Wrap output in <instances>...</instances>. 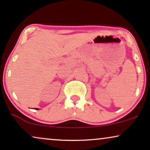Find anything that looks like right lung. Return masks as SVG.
<instances>
[{
  "label": "right lung",
  "instance_id": "obj_1",
  "mask_svg": "<svg viewBox=\"0 0 150 150\" xmlns=\"http://www.w3.org/2000/svg\"><path fill=\"white\" fill-rule=\"evenodd\" d=\"M35 110H38V108H36V109H35Z\"/></svg>",
  "mask_w": 150,
  "mask_h": 150
}]
</instances>
